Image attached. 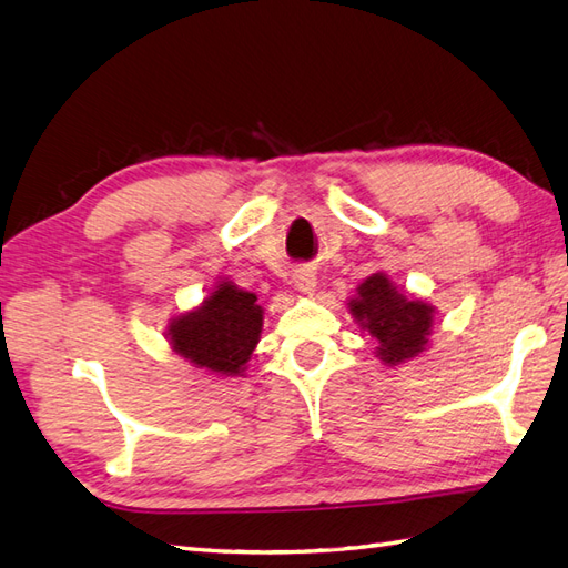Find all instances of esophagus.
I'll return each mask as SVG.
<instances>
[{
  "label": "esophagus",
  "mask_w": 568,
  "mask_h": 568,
  "mask_svg": "<svg viewBox=\"0 0 568 568\" xmlns=\"http://www.w3.org/2000/svg\"><path fill=\"white\" fill-rule=\"evenodd\" d=\"M293 285L295 290H300V293H314L316 287V273L312 266H297L293 271Z\"/></svg>",
  "instance_id": "34e87169"
}]
</instances>
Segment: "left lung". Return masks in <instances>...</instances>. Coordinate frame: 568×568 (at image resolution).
<instances>
[{
  "label": "left lung",
  "mask_w": 568,
  "mask_h": 568,
  "mask_svg": "<svg viewBox=\"0 0 568 568\" xmlns=\"http://www.w3.org/2000/svg\"><path fill=\"white\" fill-rule=\"evenodd\" d=\"M355 320L377 341V355L389 365L414 358L428 344L433 307L397 293L385 273L361 283L358 297L348 302Z\"/></svg>",
  "instance_id": "8db88e82"
}]
</instances>
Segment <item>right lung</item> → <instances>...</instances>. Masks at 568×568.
Returning <instances> with one entry per match:
<instances>
[{
    "label": "right lung",
    "instance_id": "right-lung-1",
    "mask_svg": "<svg viewBox=\"0 0 568 568\" xmlns=\"http://www.w3.org/2000/svg\"><path fill=\"white\" fill-rule=\"evenodd\" d=\"M263 310L256 295L220 283L201 310L169 326L171 346L195 367L217 375H240L258 344Z\"/></svg>",
    "mask_w": 568,
    "mask_h": 568
}]
</instances>
